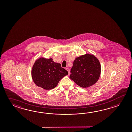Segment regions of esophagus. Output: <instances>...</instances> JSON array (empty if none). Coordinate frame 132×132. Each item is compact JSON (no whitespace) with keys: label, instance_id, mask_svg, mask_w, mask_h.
Returning a JSON list of instances; mask_svg holds the SVG:
<instances>
[{"label":"esophagus","instance_id":"34e87169","mask_svg":"<svg viewBox=\"0 0 132 132\" xmlns=\"http://www.w3.org/2000/svg\"><path fill=\"white\" fill-rule=\"evenodd\" d=\"M66 70H67V71H68V75H69V74H70V69H69L68 68H66Z\"/></svg>","mask_w":132,"mask_h":132}]
</instances>
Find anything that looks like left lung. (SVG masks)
I'll return each mask as SVG.
<instances>
[{
  "mask_svg": "<svg viewBox=\"0 0 132 132\" xmlns=\"http://www.w3.org/2000/svg\"><path fill=\"white\" fill-rule=\"evenodd\" d=\"M70 78L82 88H88L98 81L101 65L95 56L86 54L76 57L71 69Z\"/></svg>",
  "mask_w": 132,
  "mask_h": 132,
  "instance_id": "obj_1",
  "label": "left lung"
}]
</instances>
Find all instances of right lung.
<instances>
[{
    "mask_svg": "<svg viewBox=\"0 0 132 132\" xmlns=\"http://www.w3.org/2000/svg\"><path fill=\"white\" fill-rule=\"evenodd\" d=\"M68 72L61 67L60 64L53 61L52 58L40 57L33 65L31 77L34 84L46 90L56 87L59 81Z\"/></svg>",
    "mask_w": 132,
    "mask_h": 132,
    "instance_id": "obj_1",
    "label": "right lung"
}]
</instances>
